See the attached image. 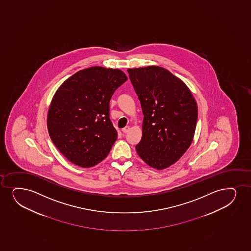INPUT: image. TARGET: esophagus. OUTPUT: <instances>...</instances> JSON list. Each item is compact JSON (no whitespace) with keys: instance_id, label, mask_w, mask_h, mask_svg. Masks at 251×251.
Instances as JSON below:
<instances>
[{"instance_id":"1","label":"esophagus","mask_w":251,"mask_h":251,"mask_svg":"<svg viewBox=\"0 0 251 251\" xmlns=\"http://www.w3.org/2000/svg\"><path fill=\"white\" fill-rule=\"evenodd\" d=\"M130 127H128V126H127V127H124L123 129H122V131H123V133H127L128 131H129Z\"/></svg>"}]
</instances>
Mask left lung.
I'll return each instance as SVG.
<instances>
[{"instance_id": "obj_1", "label": "left lung", "mask_w": 251, "mask_h": 251, "mask_svg": "<svg viewBox=\"0 0 251 251\" xmlns=\"http://www.w3.org/2000/svg\"><path fill=\"white\" fill-rule=\"evenodd\" d=\"M127 73L144 115L137 153L150 167L164 169L178 161L191 145L197 104L183 81L165 68H129Z\"/></svg>"}]
</instances>
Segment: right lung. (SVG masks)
I'll use <instances>...</instances> for the list:
<instances>
[{
    "mask_svg": "<svg viewBox=\"0 0 251 251\" xmlns=\"http://www.w3.org/2000/svg\"><path fill=\"white\" fill-rule=\"evenodd\" d=\"M127 77L118 69L91 67L59 87L50 105V137L74 164L91 167L108 155L118 138L109 118L112 95Z\"/></svg>",
    "mask_w": 251,
    "mask_h": 251,
    "instance_id": "obj_1",
    "label": "right lung"
}]
</instances>
